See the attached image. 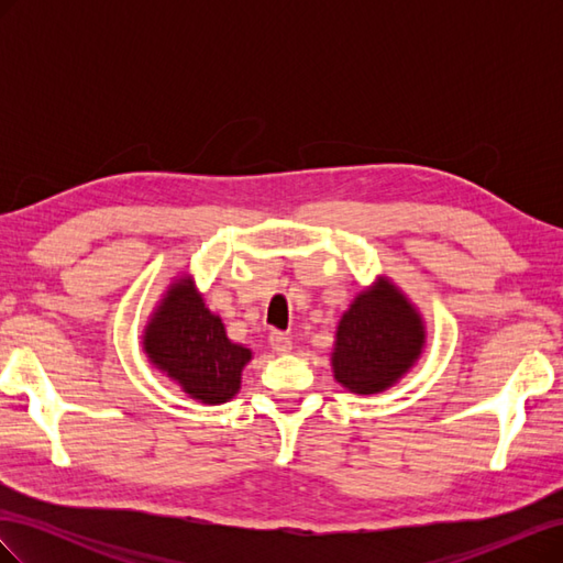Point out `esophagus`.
Listing matches in <instances>:
<instances>
[{
    "instance_id": "1",
    "label": "esophagus",
    "mask_w": 563,
    "mask_h": 563,
    "mask_svg": "<svg viewBox=\"0 0 563 563\" xmlns=\"http://www.w3.org/2000/svg\"><path fill=\"white\" fill-rule=\"evenodd\" d=\"M269 345H272V350H275V352L286 354L288 350L294 347V340L288 338L286 333H282V331H272V333H269Z\"/></svg>"
}]
</instances>
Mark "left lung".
<instances>
[{"instance_id":"obj_1","label":"left lung","mask_w":563,"mask_h":563,"mask_svg":"<svg viewBox=\"0 0 563 563\" xmlns=\"http://www.w3.org/2000/svg\"><path fill=\"white\" fill-rule=\"evenodd\" d=\"M335 338V380L356 395H376L413 366L424 331L411 305L383 282L350 305Z\"/></svg>"}]
</instances>
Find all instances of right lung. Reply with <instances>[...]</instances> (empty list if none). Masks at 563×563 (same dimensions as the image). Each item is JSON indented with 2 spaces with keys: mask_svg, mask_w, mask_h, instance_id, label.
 <instances>
[{
  "mask_svg": "<svg viewBox=\"0 0 563 563\" xmlns=\"http://www.w3.org/2000/svg\"><path fill=\"white\" fill-rule=\"evenodd\" d=\"M143 345L152 362L203 404L232 399L251 360V350L234 345L223 321L203 308L190 279L172 286L150 321Z\"/></svg>",
  "mask_w": 563,
  "mask_h": 563,
  "instance_id": "right-lung-1",
  "label": "right lung"
}]
</instances>
